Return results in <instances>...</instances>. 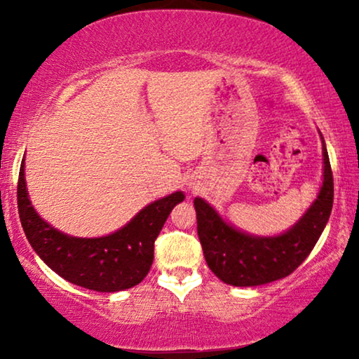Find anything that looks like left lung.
Returning a JSON list of instances; mask_svg holds the SVG:
<instances>
[{"mask_svg": "<svg viewBox=\"0 0 359 359\" xmlns=\"http://www.w3.org/2000/svg\"><path fill=\"white\" fill-rule=\"evenodd\" d=\"M323 183L317 199L286 233L255 237L224 222L205 203L194 199L198 235L204 258L220 281L232 286H259L286 278L309 257L330 217L333 175L323 142Z\"/></svg>", "mask_w": 359, "mask_h": 359, "instance_id": "1", "label": "left lung"}]
</instances>
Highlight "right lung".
<instances>
[{
    "label": "right lung",
    "instance_id": "right-lung-1",
    "mask_svg": "<svg viewBox=\"0 0 359 359\" xmlns=\"http://www.w3.org/2000/svg\"><path fill=\"white\" fill-rule=\"evenodd\" d=\"M184 199L178 191L142 209L126 227L100 238H78L58 232L39 217L29 201L24 160L18 180V209L24 233L58 276L76 286L117 292L137 286L154 263V243L171 209Z\"/></svg>",
    "mask_w": 359,
    "mask_h": 359
}]
</instances>
